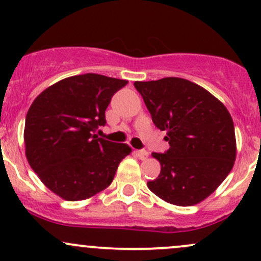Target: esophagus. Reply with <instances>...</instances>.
Returning <instances> with one entry per match:
<instances>
[{
  "mask_svg": "<svg viewBox=\"0 0 261 261\" xmlns=\"http://www.w3.org/2000/svg\"><path fill=\"white\" fill-rule=\"evenodd\" d=\"M136 154L140 160H146L148 157V152L146 149H139V151H136Z\"/></svg>",
  "mask_w": 261,
  "mask_h": 261,
  "instance_id": "1",
  "label": "esophagus"
}]
</instances>
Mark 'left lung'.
Listing matches in <instances>:
<instances>
[{"instance_id":"8db88e82","label":"left lung","mask_w":261,"mask_h":261,"mask_svg":"<svg viewBox=\"0 0 261 261\" xmlns=\"http://www.w3.org/2000/svg\"><path fill=\"white\" fill-rule=\"evenodd\" d=\"M169 149L152 155L161 173L147 181L164 201L191 206L214 193L233 168L234 125L226 107L202 87L178 77L135 82Z\"/></svg>"}]
</instances>
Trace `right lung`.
<instances>
[{"mask_svg": "<svg viewBox=\"0 0 261 261\" xmlns=\"http://www.w3.org/2000/svg\"><path fill=\"white\" fill-rule=\"evenodd\" d=\"M126 85L97 73L79 74L50 86L33 101L25 116L27 160L56 195L79 201L112 184L131 148L95 131L107 124L113 95Z\"/></svg>", "mask_w": 261, "mask_h": 261, "instance_id": "1", "label": "right lung"}]
</instances>
